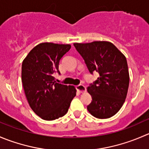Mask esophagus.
Segmentation results:
<instances>
[{
    "mask_svg": "<svg viewBox=\"0 0 149 149\" xmlns=\"http://www.w3.org/2000/svg\"><path fill=\"white\" fill-rule=\"evenodd\" d=\"M76 89H77L80 93H83V92H86V87H85V86H84L83 84L77 85V86H76Z\"/></svg>",
    "mask_w": 149,
    "mask_h": 149,
    "instance_id": "obj_1",
    "label": "esophagus"
}]
</instances>
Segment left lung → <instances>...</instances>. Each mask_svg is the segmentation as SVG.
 Wrapping results in <instances>:
<instances>
[{
    "instance_id": "obj_1",
    "label": "left lung",
    "mask_w": 149,
    "mask_h": 149,
    "mask_svg": "<svg viewBox=\"0 0 149 149\" xmlns=\"http://www.w3.org/2000/svg\"><path fill=\"white\" fill-rule=\"evenodd\" d=\"M73 45L83 57L89 73L97 72L100 75L87 88L92 99L87 105L88 111L98 119L114 116L123 105L129 87L126 57L108 41Z\"/></svg>"
}]
</instances>
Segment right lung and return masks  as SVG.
Instances as JSON below:
<instances>
[{
  "label": "right lung",
  "instance_id": "right-lung-1",
  "mask_svg": "<svg viewBox=\"0 0 149 149\" xmlns=\"http://www.w3.org/2000/svg\"><path fill=\"white\" fill-rule=\"evenodd\" d=\"M70 44L41 43L29 52L22 65V82L30 108L47 121L62 117L76 95L73 86L57 83L54 75Z\"/></svg>",
  "mask_w": 149,
  "mask_h": 149
}]
</instances>
